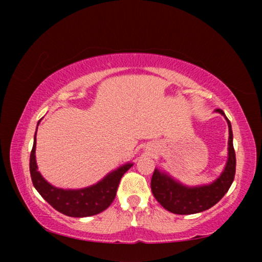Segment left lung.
<instances>
[{
  "label": "left lung",
  "mask_w": 262,
  "mask_h": 262,
  "mask_svg": "<svg viewBox=\"0 0 262 262\" xmlns=\"http://www.w3.org/2000/svg\"><path fill=\"white\" fill-rule=\"evenodd\" d=\"M215 112L223 115L229 127L228 161L219 178L210 184L187 186L176 180L167 172L155 168L151 192L162 207L173 214L192 215L209 209L227 194L232 185L236 173V154L233 149L231 123L221 108H216Z\"/></svg>",
  "instance_id": "obj_1"
}]
</instances>
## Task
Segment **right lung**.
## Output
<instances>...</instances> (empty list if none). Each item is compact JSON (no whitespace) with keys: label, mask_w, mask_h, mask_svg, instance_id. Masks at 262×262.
Wrapping results in <instances>:
<instances>
[{"label":"right lung","mask_w":262,"mask_h":262,"mask_svg":"<svg viewBox=\"0 0 262 262\" xmlns=\"http://www.w3.org/2000/svg\"><path fill=\"white\" fill-rule=\"evenodd\" d=\"M35 135L37 132L34 134L33 148L30 156V173L34 188L38 190V193L55 210L70 217L81 219V217L94 216L107 209L117 195L118 186L122 176L133 166V163L123 164L117 170L111 171L98 183L89 187L79 189L59 188L48 183L38 171L37 161H35V144H37Z\"/></svg>","instance_id":"add662e5"}]
</instances>
